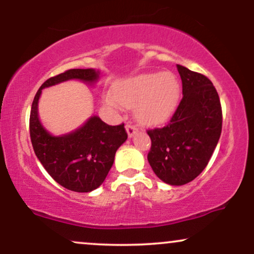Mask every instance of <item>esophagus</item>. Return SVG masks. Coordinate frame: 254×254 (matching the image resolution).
I'll list each match as a JSON object with an SVG mask.
<instances>
[{"instance_id":"1","label":"esophagus","mask_w":254,"mask_h":254,"mask_svg":"<svg viewBox=\"0 0 254 254\" xmlns=\"http://www.w3.org/2000/svg\"><path fill=\"white\" fill-rule=\"evenodd\" d=\"M138 131V129L135 127V125H132L131 123H127V136L129 137H132L135 133Z\"/></svg>"}]
</instances>
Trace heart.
<instances>
[{"instance_id":"obj_1","label":"heart","mask_w":254,"mask_h":254,"mask_svg":"<svg viewBox=\"0 0 254 254\" xmlns=\"http://www.w3.org/2000/svg\"><path fill=\"white\" fill-rule=\"evenodd\" d=\"M180 87L171 72H147L121 81L113 94L104 97L112 109L135 107L136 117L147 125L164 124L172 117L179 101Z\"/></svg>"}]
</instances>
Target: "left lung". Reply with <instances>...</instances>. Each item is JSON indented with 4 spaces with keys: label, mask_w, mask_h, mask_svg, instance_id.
Instances as JSON below:
<instances>
[{
    "label": "left lung",
    "mask_w": 254,
    "mask_h": 254,
    "mask_svg": "<svg viewBox=\"0 0 254 254\" xmlns=\"http://www.w3.org/2000/svg\"><path fill=\"white\" fill-rule=\"evenodd\" d=\"M183 98L164 127L148 130V161L162 182L184 185L202 173L222 131V109L214 84L199 72L177 65Z\"/></svg>",
    "instance_id": "obj_1"
}]
</instances>
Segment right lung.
I'll return each mask as SVG.
<instances>
[{"label":"right lung","mask_w":254,"mask_h":254,"mask_svg":"<svg viewBox=\"0 0 254 254\" xmlns=\"http://www.w3.org/2000/svg\"><path fill=\"white\" fill-rule=\"evenodd\" d=\"M99 74L94 69H70L50 77L40 86L32 103L30 135L34 153L54 180L75 192H90L104 183L116 151L127 138L124 124L109 125L93 116L77 130L52 136L38 117V101L43 88L68 80L94 83Z\"/></svg>","instance_id":"right-lung-1"}]
</instances>
